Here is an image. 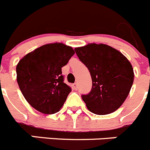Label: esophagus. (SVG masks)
Returning a JSON list of instances; mask_svg holds the SVG:
<instances>
[{"label":"esophagus","instance_id":"34e87169","mask_svg":"<svg viewBox=\"0 0 150 150\" xmlns=\"http://www.w3.org/2000/svg\"><path fill=\"white\" fill-rule=\"evenodd\" d=\"M73 88H74V90H77L78 89V85H77V83H74V85H73Z\"/></svg>","mask_w":150,"mask_h":150}]
</instances>
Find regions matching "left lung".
Instances as JSON below:
<instances>
[{
	"label": "left lung",
	"mask_w": 150,
	"mask_h": 150,
	"mask_svg": "<svg viewBox=\"0 0 150 150\" xmlns=\"http://www.w3.org/2000/svg\"><path fill=\"white\" fill-rule=\"evenodd\" d=\"M74 50L92 79L91 92L82 95L88 109L97 115L119 109L133 83V68L129 60L120 51L105 44L91 43Z\"/></svg>",
	"instance_id": "1"
}]
</instances>
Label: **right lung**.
I'll use <instances>...</instances> for the list:
<instances>
[{"instance_id":"add662e5","label":"right lung","mask_w":150,"mask_h":150,"mask_svg":"<svg viewBox=\"0 0 150 150\" xmlns=\"http://www.w3.org/2000/svg\"><path fill=\"white\" fill-rule=\"evenodd\" d=\"M74 54L71 47L56 42L42 45L19 61L17 81L31 107L45 114L61 109L71 91L64 82L62 68Z\"/></svg>"}]
</instances>
